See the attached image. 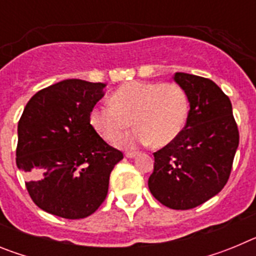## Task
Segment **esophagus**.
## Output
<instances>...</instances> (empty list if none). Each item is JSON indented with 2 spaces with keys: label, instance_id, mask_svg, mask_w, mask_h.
I'll use <instances>...</instances> for the list:
<instances>
[{
  "label": "esophagus",
  "instance_id": "1",
  "mask_svg": "<svg viewBox=\"0 0 256 256\" xmlns=\"http://www.w3.org/2000/svg\"><path fill=\"white\" fill-rule=\"evenodd\" d=\"M137 155H138V152H136V151H132V152H126V158H130V159H133V158H136Z\"/></svg>",
  "mask_w": 256,
  "mask_h": 256
}]
</instances>
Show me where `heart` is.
<instances>
[{
  "instance_id": "1",
  "label": "heart",
  "mask_w": 256,
  "mask_h": 256,
  "mask_svg": "<svg viewBox=\"0 0 256 256\" xmlns=\"http://www.w3.org/2000/svg\"><path fill=\"white\" fill-rule=\"evenodd\" d=\"M110 104L92 108L90 119L96 132L110 142L119 138L132 120L137 128L118 141L122 148L150 142L164 148L180 136L188 115L186 92L174 83H126L112 94Z\"/></svg>"
}]
</instances>
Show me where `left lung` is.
<instances>
[{"instance_id": "obj_1", "label": "left lung", "mask_w": 256, "mask_h": 256, "mask_svg": "<svg viewBox=\"0 0 256 256\" xmlns=\"http://www.w3.org/2000/svg\"><path fill=\"white\" fill-rule=\"evenodd\" d=\"M188 98L186 126L177 138L154 152L151 194L162 205L187 210L218 195L230 178L238 130L228 96L208 78L173 76Z\"/></svg>"}]
</instances>
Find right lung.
Masks as SVG:
<instances>
[{
    "label": "right lung",
    "mask_w": 256,
    "mask_h": 256,
    "mask_svg": "<svg viewBox=\"0 0 256 256\" xmlns=\"http://www.w3.org/2000/svg\"><path fill=\"white\" fill-rule=\"evenodd\" d=\"M105 83L65 79L38 91L18 124L16 165L32 200L44 212L80 219L106 198L108 178L123 154L91 124Z\"/></svg>",
    "instance_id": "right-lung-1"
}]
</instances>
